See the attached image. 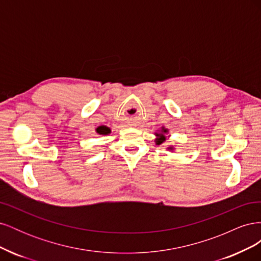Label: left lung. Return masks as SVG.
I'll list each match as a JSON object with an SVG mask.
<instances>
[{
    "instance_id": "left-lung-1",
    "label": "left lung",
    "mask_w": 261,
    "mask_h": 261,
    "mask_svg": "<svg viewBox=\"0 0 261 261\" xmlns=\"http://www.w3.org/2000/svg\"><path fill=\"white\" fill-rule=\"evenodd\" d=\"M169 133V129L168 128H165V127H161V129H159L158 130V133H155V136H156V138H155V145H161V144H163L165 140H167V137H165V135H167V134ZM170 137V136H169ZM168 150H170V151H173V150H174V147L173 146H169L168 148H167Z\"/></svg>"
}]
</instances>
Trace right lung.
<instances>
[{"instance_id":"obj_1","label":"right lung","mask_w":261,"mask_h":261,"mask_svg":"<svg viewBox=\"0 0 261 261\" xmlns=\"http://www.w3.org/2000/svg\"><path fill=\"white\" fill-rule=\"evenodd\" d=\"M96 130L99 135H109V134L111 133V129L109 127H105V126H100V127H98Z\"/></svg>"}]
</instances>
